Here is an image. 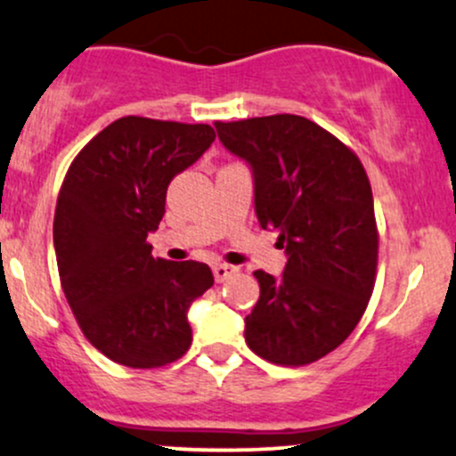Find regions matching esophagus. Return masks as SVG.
Wrapping results in <instances>:
<instances>
[{"label":"esophagus","instance_id":"obj_1","mask_svg":"<svg viewBox=\"0 0 456 456\" xmlns=\"http://www.w3.org/2000/svg\"><path fill=\"white\" fill-rule=\"evenodd\" d=\"M237 272H239L237 267H234V265H226V263H217V265H213L215 281H217V282L228 281V278H232Z\"/></svg>","mask_w":456,"mask_h":456}]
</instances>
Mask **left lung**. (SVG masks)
I'll return each instance as SVG.
<instances>
[{"instance_id": "obj_1", "label": "left lung", "mask_w": 456, "mask_h": 456, "mask_svg": "<svg viewBox=\"0 0 456 456\" xmlns=\"http://www.w3.org/2000/svg\"><path fill=\"white\" fill-rule=\"evenodd\" d=\"M219 141L254 171V207L278 230L281 278L256 269L261 297L246 317L249 350L300 367L339 347L376 282L379 228L363 163L335 134L297 115L215 121Z\"/></svg>"}]
</instances>
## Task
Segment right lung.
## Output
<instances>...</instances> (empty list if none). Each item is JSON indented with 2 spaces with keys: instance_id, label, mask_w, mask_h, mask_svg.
<instances>
[{
  "instance_id": "add662e5",
  "label": "right lung",
  "mask_w": 456,
  "mask_h": 456,
  "mask_svg": "<svg viewBox=\"0 0 456 456\" xmlns=\"http://www.w3.org/2000/svg\"><path fill=\"white\" fill-rule=\"evenodd\" d=\"M215 141L208 124L121 117L67 169L53 213L61 285L77 326L115 363L154 370L191 346L187 311L213 287L195 261L151 256L148 234L165 215L167 187Z\"/></svg>"
}]
</instances>
